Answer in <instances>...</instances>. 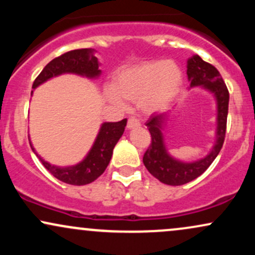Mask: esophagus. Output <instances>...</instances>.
<instances>
[{
    "label": "esophagus",
    "mask_w": 255,
    "mask_h": 255,
    "mask_svg": "<svg viewBox=\"0 0 255 255\" xmlns=\"http://www.w3.org/2000/svg\"><path fill=\"white\" fill-rule=\"evenodd\" d=\"M137 126H140V120L136 118V116H129L127 122V128L128 129H131V128H135Z\"/></svg>",
    "instance_id": "esophagus-1"
}]
</instances>
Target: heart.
<instances>
[{
  "mask_svg": "<svg viewBox=\"0 0 255 255\" xmlns=\"http://www.w3.org/2000/svg\"><path fill=\"white\" fill-rule=\"evenodd\" d=\"M182 85V72L175 63L150 61L122 69L113 80L114 92L108 97L120 103L116 95L129 101L141 99L146 110H156L170 103Z\"/></svg>",
  "mask_w": 255,
  "mask_h": 255,
  "instance_id": "1",
  "label": "heart"
}]
</instances>
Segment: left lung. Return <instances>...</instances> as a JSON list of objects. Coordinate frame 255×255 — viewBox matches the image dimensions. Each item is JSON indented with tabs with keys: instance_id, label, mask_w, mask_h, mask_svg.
Wrapping results in <instances>:
<instances>
[{
	"instance_id": "left-lung-1",
	"label": "left lung",
	"mask_w": 255,
	"mask_h": 255,
	"mask_svg": "<svg viewBox=\"0 0 255 255\" xmlns=\"http://www.w3.org/2000/svg\"><path fill=\"white\" fill-rule=\"evenodd\" d=\"M187 75L191 87L204 86L215 93L218 105L217 141L210 154L194 163H182L174 159L166 153L163 142L162 126L166 120V114H154L146 122L151 134V144L146 150L142 162L151 175L160 182L169 186H181L200 176L218 156L225 139L227 130L228 108H229V91L221 74L215 66L205 61L198 55L188 60Z\"/></svg>"
}]
</instances>
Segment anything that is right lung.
Returning <instances> with one entry per match:
<instances>
[{
    "instance_id": "add662e5",
    "label": "right lung",
    "mask_w": 255,
    "mask_h": 255,
    "mask_svg": "<svg viewBox=\"0 0 255 255\" xmlns=\"http://www.w3.org/2000/svg\"><path fill=\"white\" fill-rule=\"evenodd\" d=\"M93 52H95L93 49H77V50L64 52L44 67L43 71L33 81L32 87L36 89L38 85L62 73H75V74L85 75L89 78L98 77L101 74V69H98V60L93 55ZM126 125H127V119L119 122L103 124L90 153L78 165L69 166V168H57L45 162L37 153L36 154L44 168L57 180L64 183L73 184V186L89 184L97 180L105 171L113 156L114 147L124 134ZM31 148L34 151L32 145Z\"/></svg>"
}]
</instances>
